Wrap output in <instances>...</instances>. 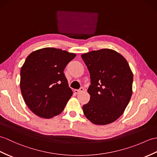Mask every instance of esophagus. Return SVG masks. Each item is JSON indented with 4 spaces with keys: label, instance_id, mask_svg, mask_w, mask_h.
<instances>
[{
    "label": "esophagus",
    "instance_id": "34e87169",
    "mask_svg": "<svg viewBox=\"0 0 157 157\" xmlns=\"http://www.w3.org/2000/svg\"><path fill=\"white\" fill-rule=\"evenodd\" d=\"M83 90H84V89H83V87H80L79 90H74V92L75 94H79L80 92H82Z\"/></svg>",
    "mask_w": 157,
    "mask_h": 157
}]
</instances>
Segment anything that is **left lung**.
I'll return each mask as SVG.
<instances>
[{
  "instance_id": "obj_1",
  "label": "left lung",
  "mask_w": 157,
  "mask_h": 157,
  "mask_svg": "<svg viewBox=\"0 0 157 157\" xmlns=\"http://www.w3.org/2000/svg\"><path fill=\"white\" fill-rule=\"evenodd\" d=\"M88 69L90 100L83 114L93 124H108L121 116L132 94L133 74L128 62L115 51L102 49L82 55Z\"/></svg>"
}]
</instances>
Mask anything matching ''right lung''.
<instances>
[{"label": "right lung", "mask_w": 157, "mask_h": 157, "mask_svg": "<svg viewBox=\"0 0 157 157\" xmlns=\"http://www.w3.org/2000/svg\"><path fill=\"white\" fill-rule=\"evenodd\" d=\"M76 54L46 47L29 54L21 70L25 102L35 114L51 118L62 112L73 92L63 73Z\"/></svg>", "instance_id": "1"}]
</instances>
